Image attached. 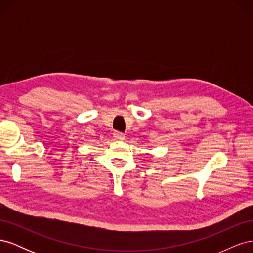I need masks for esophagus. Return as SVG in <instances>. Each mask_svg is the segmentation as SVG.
I'll return each instance as SVG.
<instances>
[{
  "label": "esophagus",
  "mask_w": 253,
  "mask_h": 253,
  "mask_svg": "<svg viewBox=\"0 0 253 253\" xmlns=\"http://www.w3.org/2000/svg\"><path fill=\"white\" fill-rule=\"evenodd\" d=\"M113 135H114V138L116 140H124L125 139V134L124 133L115 132Z\"/></svg>",
  "instance_id": "esophagus-1"
}]
</instances>
